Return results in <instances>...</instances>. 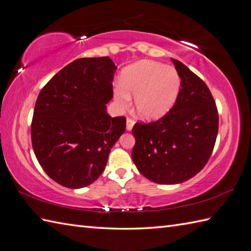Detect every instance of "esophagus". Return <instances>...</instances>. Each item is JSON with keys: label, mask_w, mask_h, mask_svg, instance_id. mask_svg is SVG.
I'll return each instance as SVG.
<instances>
[{"label": "esophagus", "mask_w": 251, "mask_h": 251, "mask_svg": "<svg viewBox=\"0 0 251 251\" xmlns=\"http://www.w3.org/2000/svg\"><path fill=\"white\" fill-rule=\"evenodd\" d=\"M135 125V121L131 120V119H127L126 121V129L127 130H131L132 127Z\"/></svg>", "instance_id": "esophagus-1"}]
</instances>
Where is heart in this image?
<instances>
[{"instance_id":"1","label":"heart","mask_w":251,"mask_h":251,"mask_svg":"<svg viewBox=\"0 0 251 251\" xmlns=\"http://www.w3.org/2000/svg\"><path fill=\"white\" fill-rule=\"evenodd\" d=\"M181 88V78L173 67L155 61H140L123 72L122 85L114 96L122 109L128 108L135 97L138 114L146 120L164 116L176 103Z\"/></svg>"}]
</instances>
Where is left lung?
I'll use <instances>...</instances> for the list:
<instances>
[{"mask_svg": "<svg viewBox=\"0 0 251 251\" xmlns=\"http://www.w3.org/2000/svg\"><path fill=\"white\" fill-rule=\"evenodd\" d=\"M181 78L176 103L151 123L132 127L136 138L131 157L138 170L159 184H177L204 168L214 150L219 114L201 78L179 60L172 59Z\"/></svg>", "mask_w": 251, "mask_h": 251, "instance_id": "left-lung-1", "label": "left lung"}]
</instances>
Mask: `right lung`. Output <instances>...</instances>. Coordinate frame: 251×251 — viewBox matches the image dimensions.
<instances>
[{
  "instance_id": "add662e5",
  "label": "right lung",
  "mask_w": 251,
  "mask_h": 251,
  "mask_svg": "<svg viewBox=\"0 0 251 251\" xmlns=\"http://www.w3.org/2000/svg\"><path fill=\"white\" fill-rule=\"evenodd\" d=\"M116 68L109 57L79 58L52 76L36 99L32 147L47 176L66 188L97 180L124 134L125 117L105 110Z\"/></svg>"
}]
</instances>
